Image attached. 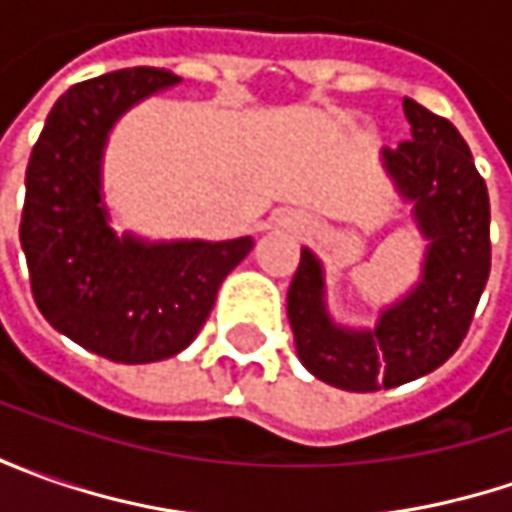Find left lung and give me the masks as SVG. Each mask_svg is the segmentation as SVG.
Segmentation results:
<instances>
[{"mask_svg": "<svg viewBox=\"0 0 512 512\" xmlns=\"http://www.w3.org/2000/svg\"><path fill=\"white\" fill-rule=\"evenodd\" d=\"M410 139L382 162L427 239L422 279L384 307L376 327L336 325L327 313L322 262L302 247L287 290L296 353L322 382L370 393L399 387L444 364L467 336L490 276V199L462 133L404 99Z\"/></svg>", "mask_w": 512, "mask_h": 512, "instance_id": "8db88e82", "label": "left lung"}]
</instances>
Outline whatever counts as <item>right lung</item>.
Segmentation results:
<instances>
[{"label": "right lung", "mask_w": 512, "mask_h": 512, "mask_svg": "<svg viewBox=\"0 0 512 512\" xmlns=\"http://www.w3.org/2000/svg\"><path fill=\"white\" fill-rule=\"evenodd\" d=\"M162 68H125L73 85L45 119L25 173L19 242L30 290L59 333L110 362L148 364L182 353L213 310L219 285L253 247L148 242L110 227L102 159L119 116L179 85Z\"/></svg>", "instance_id": "right-lung-1"}]
</instances>
